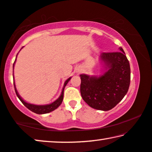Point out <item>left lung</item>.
Listing matches in <instances>:
<instances>
[{
    "instance_id": "left-lung-1",
    "label": "left lung",
    "mask_w": 152,
    "mask_h": 152,
    "mask_svg": "<svg viewBox=\"0 0 152 152\" xmlns=\"http://www.w3.org/2000/svg\"><path fill=\"white\" fill-rule=\"evenodd\" d=\"M120 50L101 54L107 67L102 76H80L81 96L93 108L105 111L112 109L128 92L130 83V63L122 48Z\"/></svg>"
}]
</instances>
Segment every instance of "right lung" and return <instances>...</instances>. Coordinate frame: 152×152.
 Masks as SVG:
<instances>
[{
    "mask_svg": "<svg viewBox=\"0 0 152 152\" xmlns=\"http://www.w3.org/2000/svg\"><path fill=\"white\" fill-rule=\"evenodd\" d=\"M13 66H14V63H13ZM70 79H71V78H69L65 82L64 86H63V91H62V92H61V96L59 97V98H58L57 99H56V101H54L53 103L50 104L44 105V106H37V105L31 104L26 103V102H24L23 99H22L21 98H20V96H19V94H18L16 89H15L14 83H13V85H14L15 91V94H16V95H17L18 98L20 99V100L22 102V103L26 107L28 108V109L31 110V111L33 112V113H37V114H45V113H50V112H51V111H53L54 110H55L56 108H57L58 106L61 105V104L62 103L63 99V91H64V88H65V86H66L67 83L69 82V80H70Z\"/></svg>",
    "mask_w": 152,
    "mask_h": 152,
    "instance_id": "1",
    "label": "right lung"
}]
</instances>
